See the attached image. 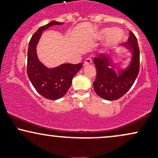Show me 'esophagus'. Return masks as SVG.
<instances>
[{
  "instance_id": "34e87169",
  "label": "esophagus",
  "mask_w": 158,
  "mask_h": 158,
  "mask_svg": "<svg viewBox=\"0 0 158 158\" xmlns=\"http://www.w3.org/2000/svg\"><path fill=\"white\" fill-rule=\"evenodd\" d=\"M90 63H92V59H90V58H87V59H85V61H84V64L85 65L90 64Z\"/></svg>"
}]
</instances>
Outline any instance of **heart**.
Listing matches in <instances>:
<instances>
[{"label":"heart","instance_id":"obj_1","mask_svg":"<svg viewBox=\"0 0 158 158\" xmlns=\"http://www.w3.org/2000/svg\"><path fill=\"white\" fill-rule=\"evenodd\" d=\"M111 30L110 29H106V30H103L102 31L100 32V37L104 38L106 37L108 34L110 33ZM122 32H121L119 30H115L112 32L111 34L109 35V38H108V42L110 43V44H114V43H117V41H119V40L122 39Z\"/></svg>","mask_w":158,"mask_h":158}]
</instances>
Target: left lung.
<instances>
[{
  "label": "left lung",
  "mask_w": 158,
  "mask_h": 158,
  "mask_svg": "<svg viewBox=\"0 0 158 158\" xmlns=\"http://www.w3.org/2000/svg\"><path fill=\"white\" fill-rule=\"evenodd\" d=\"M125 46L131 49L133 58L130 66L125 71L116 73L110 61L104 55L94 58L97 68V77L94 81V88L99 97L107 100H116L126 94L131 88L139 70V49L135 34L129 31L128 42Z\"/></svg>",
  "instance_id": "1"
}]
</instances>
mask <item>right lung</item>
Instances as JSON below:
<instances>
[{
	"label": "right lung",
	"mask_w": 158,
	"mask_h": 158,
	"mask_svg": "<svg viewBox=\"0 0 158 158\" xmlns=\"http://www.w3.org/2000/svg\"><path fill=\"white\" fill-rule=\"evenodd\" d=\"M63 22L51 21L41 27L32 36L27 52V75L35 90L48 99L56 100L68 92L76 73L82 68V64H64L56 68L49 69L39 61L36 55V44L42 31L53 25L63 24Z\"/></svg>",
	"instance_id": "add662e5"
}]
</instances>
